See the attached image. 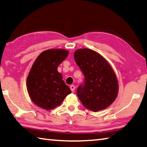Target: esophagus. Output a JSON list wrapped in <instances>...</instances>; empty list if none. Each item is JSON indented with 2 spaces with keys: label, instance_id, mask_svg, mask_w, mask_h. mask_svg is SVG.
Segmentation results:
<instances>
[{
  "label": "esophagus",
  "instance_id": "34e87169",
  "mask_svg": "<svg viewBox=\"0 0 147 147\" xmlns=\"http://www.w3.org/2000/svg\"><path fill=\"white\" fill-rule=\"evenodd\" d=\"M70 89L71 91H74V89H75V86H74V85H71L70 86Z\"/></svg>",
  "mask_w": 147,
  "mask_h": 147
}]
</instances>
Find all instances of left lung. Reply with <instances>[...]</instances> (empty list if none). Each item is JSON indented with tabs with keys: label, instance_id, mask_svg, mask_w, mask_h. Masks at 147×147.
I'll return each instance as SVG.
<instances>
[{
	"label": "left lung",
	"instance_id": "8db88e82",
	"mask_svg": "<svg viewBox=\"0 0 147 147\" xmlns=\"http://www.w3.org/2000/svg\"><path fill=\"white\" fill-rule=\"evenodd\" d=\"M74 58L84 76L76 93L86 108L98 111L108 108L117 96L118 82L115 73L105 58L88 49H78Z\"/></svg>",
	"mask_w": 147,
	"mask_h": 147
}]
</instances>
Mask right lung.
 I'll return each instance as SVG.
<instances>
[{
	"instance_id": "1",
	"label": "right lung",
	"mask_w": 147,
	"mask_h": 147,
	"mask_svg": "<svg viewBox=\"0 0 147 147\" xmlns=\"http://www.w3.org/2000/svg\"><path fill=\"white\" fill-rule=\"evenodd\" d=\"M68 54L64 49H49L41 53L34 61L26 87L31 100L40 108L53 109L71 93L58 71V65Z\"/></svg>"
}]
</instances>
